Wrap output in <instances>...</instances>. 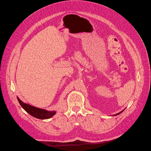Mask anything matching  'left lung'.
I'll use <instances>...</instances> for the list:
<instances>
[{
	"mask_svg": "<svg viewBox=\"0 0 151 151\" xmlns=\"http://www.w3.org/2000/svg\"><path fill=\"white\" fill-rule=\"evenodd\" d=\"M119 112V114H116V115H119V114H121V112Z\"/></svg>",
	"mask_w": 151,
	"mask_h": 151,
	"instance_id": "8db88e82",
	"label": "left lung"
}]
</instances>
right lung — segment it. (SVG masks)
<instances>
[{
  "mask_svg": "<svg viewBox=\"0 0 151 151\" xmlns=\"http://www.w3.org/2000/svg\"><path fill=\"white\" fill-rule=\"evenodd\" d=\"M17 99L21 107H22L27 113H29L30 115L35 118L40 119H48L51 118L56 113V112L55 111H47L45 109L37 108V107L24 103L22 101L20 100L18 97H17Z\"/></svg>",
  "mask_w": 151,
  "mask_h": 151,
  "instance_id": "obj_1",
  "label": "right lung"
}]
</instances>
